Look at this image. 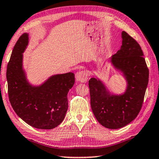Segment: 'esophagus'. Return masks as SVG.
I'll list each match as a JSON object with an SVG mask.
<instances>
[{
  "instance_id": "esophagus-1",
  "label": "esophagus",
  "mask_w": 159,
  "mask_h": 159,
  "mask_svg": "<svg viewBox=\"0 0 159 159\" xmlns=\"http://www.w3.org/2000/svg\"><path fill=\"white\" fill-rule=\"evenodd\" d=\"M76 79L77 81L84 83L88 80V74L85 71H79L76 74Z\"/></svg>"
}]
</instances>
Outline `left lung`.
<instances>
[{
	"label": "left lung",
	"mask_w": 159,
	"mask_h": 159,
	"mask_svg": "<svg viewBox=\"0 0 159 159\" xmlns=\"http://www.w3.org/2000/svg\"><path fill=\"white\" fill-rule=\"evenodd\" d=\"M122 45L111 58L127 82L123 94L114 95L98 79L89 80L90 103L96 119L109 129H119L136 119L141 111L148 84L149 70L137 41L122 32Z\"/></svg>",
	"instance_id": "8db88e82"
}]
</instances>
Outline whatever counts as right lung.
I'll list each match as a JSON object with an SVG mask.
<instances>
[{"label":"right lung","instance_id":"right-lung-1","mask_svg":"<svg viewBox=\"0 0 159 159\" xmlns=\"http://www.w3.org/2000/svg\"><path fill=\"white\" fill-rule=\"evenodd\" d=\"M27 45L28 34L24 33L14 45L7 64L9 99L15 112L28 125L51 129L64 119L68 108V92L75 81L74 74H57L41 85H31L23 69V53Z\"/></svg>","mask_w":159,"mask_h":159}]
</instances>
